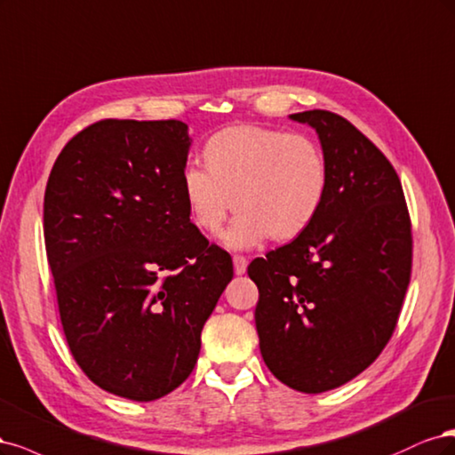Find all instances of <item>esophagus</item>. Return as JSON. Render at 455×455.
<instances>
[{"label":"esophagus","mask_w":455,"mask_h":455,"mask_svg":"<svg viewBox=\"0 0 455 455\" xmlns=\"http://www.w3.org/2000/svg\"><path fill=\"white\" fill-rule=\"evenodd\" d=\"M232 262H234V272H236L238 275L245 274V270H247V259L243 255H234Z\"/></svg>","instance_id":"1"}]
</instances>
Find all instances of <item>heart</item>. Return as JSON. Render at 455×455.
Wrapping results in <instances>:
<instances>
[{"mask_svg":"<svg viewBox=\"0 0 455 455\" xmlns=\"http://www.w3.org/2000/svg\"><path fill=\"white\" fill-rule=\"evenodd\" d=\"M206 168L187 164L181 195L190 221L217 234L228 213L240 212L225 234L232 249L268 238L297 240L323 208L329 166L319 145L304 134L236 124L213 134L204 148Z\"/></svg>","mask_w":455,"mask_h":455,"instance_id":"obj_1","label":"heart"}]
</instances>
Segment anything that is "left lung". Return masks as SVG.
<instances>
[{
    "label": "left lung",
    "mask_w": 455,
    "mask_h": 455,
    "mask_svg": "<svg viewBox=\"0 0 455 455\" xmlns=\"http://www.w3.org/2000/svg\"><path fill=\"white\" fill-rule=\"evenodd\" d=\"M315 128L329 190L297 240L251 260L255 325L270 372L302 393L361 374L397 327L412 272V223L397 172L344 116L291 115Z\"/></svg>",
    "instance_id": "left-lung-1"
}]
</instances>
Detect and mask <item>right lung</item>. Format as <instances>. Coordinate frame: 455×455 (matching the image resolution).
Returning a JSON list of instances; mask_svg holds the SVG:
<instances>
[{
    "label": "right lung",
    "instance_id": "obj_1",
    "mask_svg": "<svg viewBox=\"0 0 455 455\" xmlns=\"http://www.w3.org/2000/svg\"><path fill=\"white\" fill-rule=\"evenodd\" d=\"M181 121L104 119L51 170L43 230L58 312L81 371L104 391L155 401L180 387L232 259L190 223Z\"/></svg>",
    "mask_w": 455,
    "mask_h": 455
}]
</instances>
